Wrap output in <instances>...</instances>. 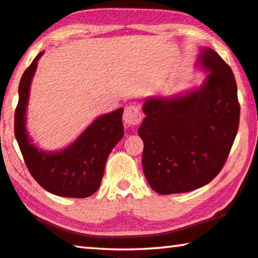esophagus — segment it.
Wrapping results in <instances>:
<instances>
[{
	"label": "esophagus",
	"instance_id": "34e87169",
	"mask_svg": "<svg viewBox=\"0 0 258 258\" xmlns=\"http://www.w3.org/2000/svg\"><path fill=\"white\" fill-rule=\"evenodd\" d=\"M142 114L137 105H127L125 108L122 120L127 126H137L141 121Z\"/></svg>",
	"mask_w": 258,
	"mask_h": 258
}]
</instances>
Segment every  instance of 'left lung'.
<instances>
[{
    "instance_id": "1",
    "label": "left lung",
    "mask_w": 258,
    "mask_h": 258,
    "mask_svg": "<svg viewBox=\"0 0 258 258\" xmlns=\"http://www.w3.org/2000/svg\"><path fill=\"white\" fill-rule=\"evenodd\" d=\"M196 65L208 72L200 87L173 96H150L139 127L142 166L158 194L186 193L209 183L227 159L239 128L238 88L231 68L211 48Z\"/></svg>"
}]
</instances>
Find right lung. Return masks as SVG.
Segmentation results:
<instances>
[{"label": "right lung", "mask_w": 258, "mask_h": 258, "mask_svg": "<svg viewBox=\"0 0 258 258\" xmlns=\"http://www.w3.org/2000/svg\"><path fill=\"white\" fill-rule=\"evenodd\" d=\"M43 52H39L20 79L15 136L28 171L41 187L63 198H88L99 189L109 154L124 136V109L97 117L62 150L47 151L36 147L28 136L26 111L32 79Z\"/></svg>", "instance_id": "add662e5"}]
</instances>
